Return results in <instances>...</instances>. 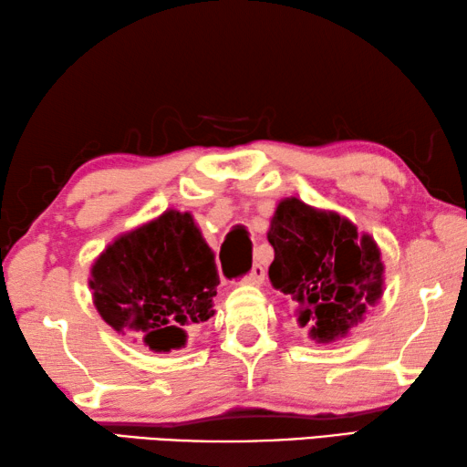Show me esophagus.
<instances>
[{
    "label": "esophagus",
    "mask_w": 467,
    "mask_h": 467,
    "mask_svg": "<svg viewBox=\"0 0 467 467\" xmlns=\"http://www.w3.org/2000/svg\"><path fill=\"white\" fill-rule=\"evenodd\" d=\"M265 277H266L265 266L254 265V266H252L250 275H246V279H244V284H248V285H263L265 284Z\"/></svg>",
    "instance_id": "esophagus-1"
}]
</instances>
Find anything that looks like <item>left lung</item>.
Wrapping results in <instances>:
<instances>
[{
  "mask_svg": "<svg viewBox=\"0 0 467 467\" xmlns=\"http://www.w3.org/2000/svg\"><path fill=\"white\" fill-rule=\"evenodd\" d=\"M266 238L275 250L271 285L294 302L297 325L308 328L310 339L343 337L383 297L379 244L339 213L284 198Z\"/></svg>",
  "mask_w": 467,
  "mask_h": 467,
  "instance_id": "left-lung-1",
  "label": "left lung"
}]
</instances>
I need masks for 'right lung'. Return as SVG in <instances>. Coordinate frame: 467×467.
<instances>
[{"instance_id":"1","label":"right lung","mask_w":467,"mask_h":467,"mask_svg":"<svg viewBox=\"0 0 467 467\" xmlns=\"http://www.w3.org/2000/svg\"><path fill=\"white\" fill-rule=\"evenodd\" d=\"M217 285L215 254L192 213L175 209L118 235L88 279L105 323L163 354L186 346L188 328L215 315Z\"/></svg>"}]
</instances>
